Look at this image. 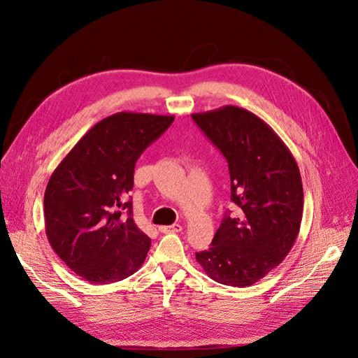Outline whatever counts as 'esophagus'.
Here are the masks:
<instances>
[{
    "mask_svg": "<svg viewBox=\"0 0 358 358\" xmlns=\"http://www.w3.org/2000/svg\"><path fill=\"white\" fill-rule=\"evenodd\" d=\"M162 233H178L181 231V226L180 224H172V226H164L159 229Z\"/></svg>",
    "mask_w": 358,
    "mask_h": 358,
    "instance_id": "1",
    "label": "esophagus"
}]
</instances>
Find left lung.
<instances>
[{
  "mask_svg": "<svg viewBox=\"0 0 358 358\" xmlns=\"http://www.w3.org/2000/svg\"><path fill=\"white\" fill-rule=\"evenodd\" d=\"M192 117L227 159L236 205L196 261L221 285L250 286L279 266L298 237L303 208L298 164L280 137L246 109L222 106Z\"/></svg>",
  "mask_w": 358,
  "mask_h": 358,
  "instance_id": "8db88e82",
  "label": "left lung"
}]
</instances>
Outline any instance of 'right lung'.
<instances>
[{"mask_svg": "<svg viewBox=\"0 0 358 358\" xmlns=\"http://www.w3.org/2000/svg\"><path fill=\"white\" fill-rule=\"evenodd\" d=\"M172 121L174 116L132 112L104 117L51 174L44 193L48 242L84 280L109 285L143 266L152 242L125 199L134 186L137 159Z\"/></svg>", "mask_w": 358, "mask_h": 358, "instance_id": "1", "label": "right lung"}]
</instances>
